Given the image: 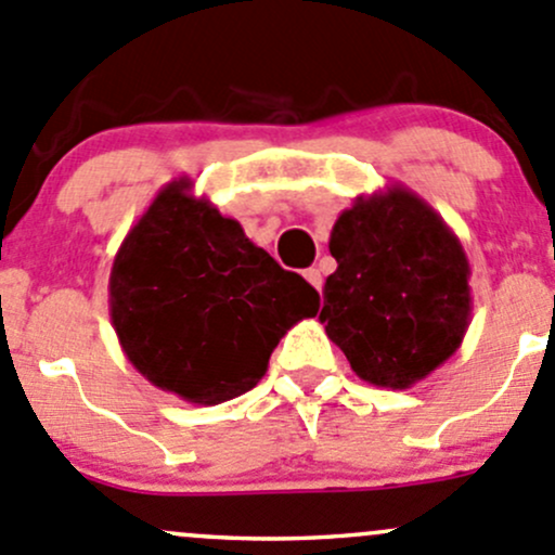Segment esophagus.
<instances>
[{
  "label": "esophagus",
  "mask_w": 555,
  "mask_h": 555,
  "mask_svg": "<svg viewBox=\"0 0 555 555\" xmlns=\"http://www.w3.org/2000/svg\"><path fill=\"white\" fill-rule=\"evenodd\" d=\"M302 276H306V282L311 284L313 289H322V284H324V279H322V271H319V268H308L306 273H302Z\"/></svg>",
  "instance_id": "obj_1"
}]
</instances>
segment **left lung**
I'll return each instance as SVG.
<instances>
[{
  "label": "left lung",
  "instance_id": "left-lung-1",
  "mask_svg": "<svg viewBox=\"0 0 555 555\" xmlns=\"http://www.w3.org/2000/svg\"><path fill=\"white\" fill-rule=\"evenodd\" d=\"M337 271L319 322L361 380L404 390L460 348L470 266L454 231L415 191L388 185L343 209L330 233Z\"/></svg>",
  "mask_w": 555,
  "mask_h": 555
}]
</instances>
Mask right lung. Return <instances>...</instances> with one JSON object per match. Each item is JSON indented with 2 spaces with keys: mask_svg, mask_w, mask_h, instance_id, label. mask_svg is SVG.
Returning <instances> with one entry per match:
<instances>
[{
  "mask_svg": "<svg viewBox=\"0 0 555 555\" xmlns=\"http://www.w3.org/2000/svg\"><path fill=\"white\" fill-rule=\"evenodd\" d=\"M180 178L156 194L111 266L108 311L130 364L191 404H223L266 375L319 293Z\"/></svg>",
  "mask_w": 555,
  "mask_h": 555,
  "instance_id": "1",
  "label": "right lung"
}]
</instances>
